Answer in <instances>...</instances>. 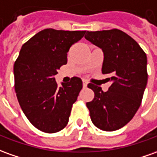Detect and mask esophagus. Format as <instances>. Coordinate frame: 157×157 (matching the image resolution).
<instances>
[{
  "label": "esophagus",
  "instance_id": "34e87169",
  "mask_svg": "<svg viewBox=\"0 0 157 157\" xmlns=\"http://www.w3.org/2000/svg\"><path fill=\"white\" fill-rule=\"evenodd\" d=\"M88 85V82L86 80H83V87H86Z\"/></svg>",
  "mask_w": 157,
  "mask_h": 157
}]
</instances>
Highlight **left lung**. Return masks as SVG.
<instances>
[{
	"instance_id": "1",
	"label": "left lung",
	"mask_w": 157,
	"mask_h": 157,
	"mask_svg": "<svg viewBox=\"0 0 157 157\" xmlns=\"http://www.w3.org/2000/svg\"><path fill=\"white\" fill-rule=\"evenodd\" d=\"M85 37L102 49L101 72L112 82L106 92L88 85L95 94L86 103L91 121L101 130H118L133 118L141 104L148 80L146 54L132 37L118 29L87 31Z\"/></svg>"
}]
</instances>
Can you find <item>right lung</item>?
<instances>
[{
  "label": "right lung",
  "mask_w": 157,
  "mask_h": 157,
  "mask_svg": "<svg viewBox=\"0 0 157 157\" xmlns=\"http://www.w3.org/2000/svg\"><path fill=\"white\" fill-rule=\"evenodd\" d=\"M85 32L43 30L24 44L15 60L14 88L19 105L31 124L44 132H57L67 125L82 80L72 77L58 87L55 75L67 64L71 46Z\"/></svg>",
  "instance_id": "obj_1"
}]
</instances>
